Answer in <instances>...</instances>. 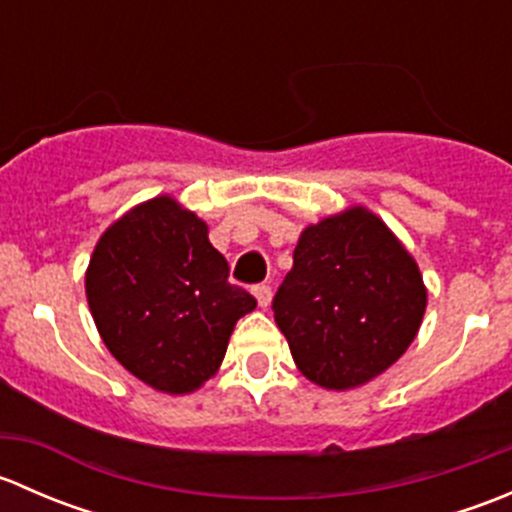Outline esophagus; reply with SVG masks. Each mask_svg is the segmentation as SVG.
Wrapping results in <instances>:
<instances>
[{"instance_id": "34e87169", "label": "esophagus", "mask_w": 512, "mask_h": 512, "mask_svg": "<svg viewBox=\"0 0 512 512\" xmlns=\"http://www.w3.org/2000/svg\"><path fill=\"white\" fill-rule=\"evenodd\" d=\"M252 292H255L257 304H260L262 309L270 307V302H272V287L270 285H257L255 289H252Z\"/></svg>"}]
</instances>
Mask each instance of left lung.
I'll list each match as a JSON object with an SVG mask.
<instances>
[{
	"mask_svg": "<svg viewBox=\"0 0 512 512\" xmlns=\"http://www.w3.org/2000/svg\"><path fill=\"white\" fill-rule=\"evenodd\" d=\"M272 309L297 369L317 386L347 391L409 349L426 287L384 220L356 205L304 227Z\"/></svg>",
	"mask_w": 512,
	"mask_h": 512,
	"instance_id": "left-lung-1",
	"label": "left lung"
}]
</instances>
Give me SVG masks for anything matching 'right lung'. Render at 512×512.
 Wrapping results in <instances>:
<instances>
[{
  "label": "right lung",
  "instance_id": "obj_1",
  "mask_svg": "<svg viewBox=\"0 0 512 512\" xmlns=\"http://www.w3.org/2000/svg\"><path fill=\"white\" fill-rule=\"evenodd\" d=\"M208 225L170 195L128 210L96 242L86 299L108 352L163 394L200 389L255 297L227 282Z\"/></svg>",
  "mask_w": 512,
  "mask_h": 512
}]
</instances>
